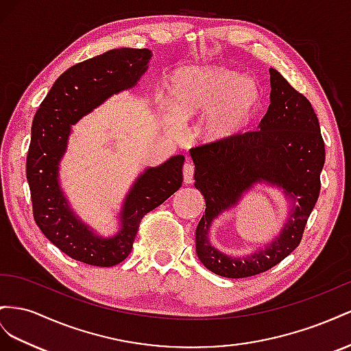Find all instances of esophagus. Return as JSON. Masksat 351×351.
Returning <instances> with one entry per match:
<instances>
[{
	"label": "esophagus",
	"mask_w": 351,
	"mask_h": 351,
	"mask_svg": "<svg viewBox=\"0 0 351 351\" xmlns=\"http://www.w3.org/2000/svg\"><path fill=\"white\" fill-rule=\"evenodd\" d=\"M182 173H184V182L188 184H193L194 181V166L193 163H185L182 167Z\"/></svg>",
	"instance_id": "34e87169"
}]
</instances>
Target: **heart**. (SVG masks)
<instances>
[{"mask_svg": "<svg viewBox=\"0 0 351 351\" xmlns=\"http://www.w3.org/2000/svg\"><path fill=\"white\" fill-rule=\"evenodd\" d=\"M167 104L160 103L163 123L176 129L182 120L201 116L198 135L206 143H225L253 123L265 103L262 85L254 77L222 66H191L166 79Z\"/></svg>", "mask_w": 351, "mask_h": 351, "instance_id": "b5f03b06", "label": "heart"}]
</instances>
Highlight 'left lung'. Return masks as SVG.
<instances>
[{
    "label": "left lung",
    "mask_w": 351,
    "mask_h": 351,
    "mask_svg": "<svg viewBox=\"0 0 351 351\" xmlns=\"http://www.w3.org/2000/svg\"><path fill=\"white\" fill-rule=\"evenodd\" d=\"M269 73L270 104L258 131L189 149L194 185L206 199L195 231V252L199 262L219 276L262 274L293 253L320 191L325 144L315 110L276 69H269ZM258 183L282 189L290 202L287 222L272 242L252 255L222 254L208 241L213 220Z\"/></svg>",
    "instance_id": "obj_1"
}]
</instances>
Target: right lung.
I'll return each mask as SVG.
<instances>
[{"label": "right lung", "instance_id": "1", "mask_svg": "<svg viewBox=\"0 0 351 351\" xmlns=\"http://www.w3.org/2000/svg\"><path fill=\"white\" fill-rule=\"evenodd\" d=\"M152 56L147 48H116L72 66L54 82L34 117L26 160L34 219L49 241L77 262L101 267L123 262L141 219L182 185V154L147 167L123 198L119 231L101 237L73 212L58 181L72 126L112 95L136 86Z\"/></svg>", "mask_w": 351, "mask_h": 351}]
</instances>
